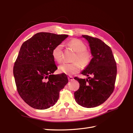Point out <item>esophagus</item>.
I'll list each match as a JSON object with an SVG mask.
<instances>
[{
	"mask_svg": "<svg viewBox=\"0 0 133 133\" xmlns=\"http://www.w3.org/2000/svg\"><path fill=\"white\" fill-rule=\"evenodd\" d=\"M73 79H74V78L73 77V76H68V80H69V81H71V80H73Z\"/></svg>",
	"mask_w": 133,
	"mask_h": 133,
	"instance_id": "34e87169",
	"label": "esophagus"
}]
</instances>
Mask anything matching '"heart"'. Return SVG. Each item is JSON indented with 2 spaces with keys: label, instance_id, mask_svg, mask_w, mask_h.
I'll list each match as a JSON object with an SVG mask.
<instances>
[{
  "label": "heart",
  "instance_id": "heart-1",
  "mask_svg": "<svg viewBox=\"0 0 133 133\" xmlns=\"http://www.w3.org/2000/svg\"><path fill=\"white\" fill-rule=\"evenodd\" d=\"M69 46L76 52L75 60H78L81 65L85 67L89 65L91 60V55L87 49V46L81 40L74 39L69 42ZM63 45L60 44L56 46L52 51V56L55 61L60 63L62 60ZM59 71L66 74L77 73L80 69V64L78 62L68 63H64L58 67Z\"/></svg>",
  "mask_w": 133,
  "mask_h": 133
}]
</instances>
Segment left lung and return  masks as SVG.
Masks as SVG:
<instances>
[{
  "label": "left lung",
  "mask_w": 133,
  "mask_h": 133,
  "mask_svg": "<svg viewBox=\"0 0 133 133\" xmlns=\"http://www.w3.org/2000/svg\"><path fill=\"white\" fill-rule=\"evenodd\" d=\"M89 43L92 58L82 74L92 77L74 78L79 89L74 92L76 102L83 107H98L105 102L114 91L116 77V64L111 48L101 40L82 35Z\"/></svg>",
  "instance_id": "left-lung-1"
}]
</instances>
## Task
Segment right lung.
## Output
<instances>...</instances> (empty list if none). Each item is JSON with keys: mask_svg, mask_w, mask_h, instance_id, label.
Returning <instances> with one entry per match:
<instances>
[{"mask_svg": "<svg viewBox=\"0 0 133 133\" xmlns=\"http://www.w3.org/2000/svg\"><path fill=\"white\" fill-rule=\"evenodd\" d=\"M68 37L41 32L21 46L13 74L19 95L31 107L44 110L53 107L68 83L65 74H53L58 68L52 56L54 48Z\"/></svg>", "mask_w": 133, "mask_h": 133, "instance_id": "right-lung-1", "label": "right lung"}]
</instances>
